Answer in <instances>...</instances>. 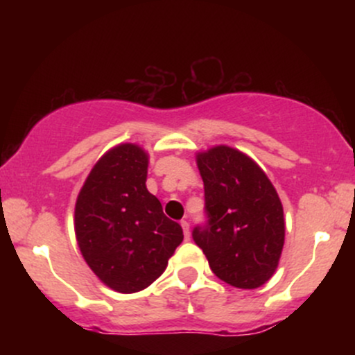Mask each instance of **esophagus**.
Here are the masks:
<instances>
[{"label": "esophagus", "mask_w": 355, "mask_h": 355, "mask_svg": "<svg viewBox=\"0 0 355 355\" xmlns=\"http://www.w3.org/2000/svg\"><path fill=\"white\" fill-rule=\"evenodd\" d=\"M182 229H183V235H185V240H190V225L187 220H182Z\"/></svg>", "instance_id": "34e87169"}]
</instances>
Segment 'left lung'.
<instances>
[{
    "label": "left lung",
    "instance_id": "1",
    "mask_svg": "<svg viewBox=\"0 0 355 355\" xmlns=\"http://www.w3.org/2000/svg\"><path fill=\"white\" fill-rule=\"evenodd\" d=\"M209 223L193 240L223 282L257 288L274 275L285 240L275 187L248 155L227 145L197 153Z\"/></svg>",
    "mask_w": 355,
    "mask_h": 355
}]
</instances>
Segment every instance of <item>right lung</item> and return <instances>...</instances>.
<instances>
[{
    "label": "right lung",
    "mask_w": 355,
    "mask_h": 355,
    "mask_svg": "<svg viewBox=\"0 0 355 355\" xmlns=\"http://www.w3.org/2000/svg\"><path fill=\"white\" fill-rule=\"evenodd\" d=\"M148 153L120 144L96 162L75 205V235L93 274L120 294L140 292L165 272L183 230L146 190Z\"/></svg>",
    "instance_id": "obj_1"
}]
</instances>
